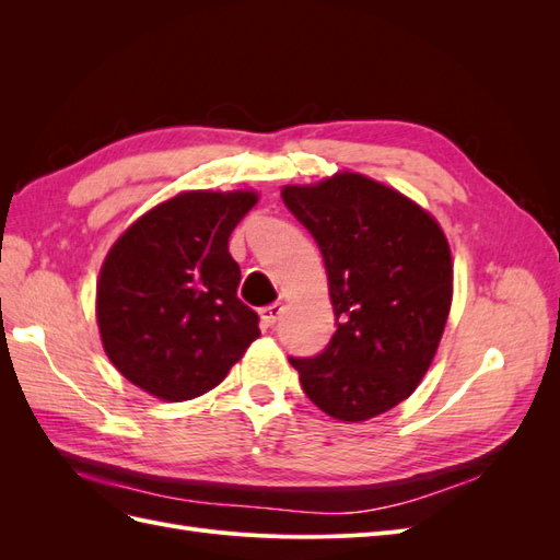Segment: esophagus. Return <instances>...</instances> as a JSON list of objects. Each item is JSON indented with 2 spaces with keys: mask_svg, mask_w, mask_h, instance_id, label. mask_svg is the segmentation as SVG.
<instances>
[{
  "mask_svg": "<svg viewBox=\"0 0 560 560\" xmlns=\"http://www.w3.org/2000/svg\"><path fill=\"white\" fill-rule=\"evenodd\" d=\"M280 315H282V306H280V303H270V306H264V308L259 311V317H261V325H264V327H273L276 322L280 319Z\"/></svg>",
  "mask_w": 560,
  "mask_h": 560,
  "instance_id": "1",
  "label": "esophagus"
}]
</instances>
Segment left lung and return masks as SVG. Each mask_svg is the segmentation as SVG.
I'll return each instance as SVG.
<instances>
[{"label": "left lung", "mask_w": 560, "mask_h": 560, "mask_svg": "<svg viewBox=\"0 0 560 560\" xmlns=\"http://www.w3.org/2000/svg\"><path fill=\"white\" fill-rule=\"evenodd\" d=\"M284 206L325 259L336 334L315 358H290L303 393L336 420L360 422L409 397L448 319L453 264L430 212L358 173L284 186Z\"/></svg>", "instance_id": "8db88e82"}]
</instances>
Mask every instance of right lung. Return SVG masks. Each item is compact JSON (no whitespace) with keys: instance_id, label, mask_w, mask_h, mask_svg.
Wrapping results in <instances>:
<instances>
[{"instance_id":"obj_1","label":"right lung","mask_w":560,"mask_h":560,"mask_svg":"<svg viewBox=\"0 0 560 560\" xmlns=\"http://www.w3.org/2000/svg\"><path fill=\"white\" fill-rule=\"evenodd\" d=\"M254 191H186L142 214L114 243L97 280V327L112 364L165 401L222 383L257 338L238 299L229 238Z\"/></svg>"}]
</instances>
